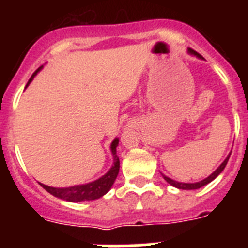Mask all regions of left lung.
Segmentation results:
<instances>
[{
	"label": "left lung",
	"instance_id": "left-lung-1",
	"mask_svg": "<svg viewBox=\"0 0 248 248\" xmlns=\"http://www.w3.org/2000/svg\"><path fill=\"white\" fill-rule=\"evenodd\" d=\"M187 53L191 54V56H195V57H198V58L202 59V57L200 56V54L198 53V52H195L194 49H191V48H189L187 49ZM230 155H231V153H230L229 155H227V157L225 160H223L222 163H221V165L218 166L216 170H215L214 172H212L211 175H209L207 177H205L203 180L201 181H198V183H179V181L176 180H172V179H170L169 176H166V175H163V177L165 179V181L168 184H170L171 186H174V187H176V189H180V190H196V189H200V187H202V186L207 185L209 183H211L212 180H215L216 177L218 176V175L222 172V170L225 169V166H226L227 161H229L230 159Z\"/></svg>",
	"mask_w": 248,
	"mask_h": 248
}]
</instances>
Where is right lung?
Wrapping results in <instances>:
<instances>
[{
    "label": "right lung",
    "instance_id": "add662e5",
    "mask_svg": "<svg viewBox=\"0 0 248 248\" xmlns=\"http://www.w3.org/2000/svg\"><path fill=\"white\" fill-rule=\"evenodd\" d=\"M42 68L43 65L42 67H39L38 69L34 72L33 76L31 77V79L28 80L27 85L33 80L34 76H36ZM118 144H119V138H115L110 144V151L111 155H113V165L109 169L108 172H105L103 176H100L97 180L91 181V183L88 184H82V185L69 186V187H52V186L45 185V184L41 183H39V185L42 186L46 191L49 192L50 195H53V196H56V198L58 199H62V200L69 201V202L92 201L102 198V196H104V195L111 189L114 181H115L118 174H119L120 161L119 157H118L117 155Z\"/></svg>",
    "mask_w": 248,
    "mask_h": 248
}]
</instances>
